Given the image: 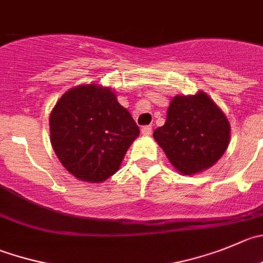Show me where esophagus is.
Returning <instances> with one entry per match:
<instances>
[{
    "label": "esophagus",
    "instance_id": "34e87169",
    "mask_svg": "<svg viewBox=\"0 0 263 263\" xmlns=\"http://www.w3.org/2000/svg\"><path fill=\"white\" fill-rule=\"evenodd\" d=\"M141 132H142V134H143V136H146V137L151 136V133H152V126H149V125H146V126L142 127Z\"/></svg>",
    "mask_w": 263,
    "mask_h": 263
}]
</instances>
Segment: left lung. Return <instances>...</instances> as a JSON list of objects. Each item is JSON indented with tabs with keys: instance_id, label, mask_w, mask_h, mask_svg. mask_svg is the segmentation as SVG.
Returning <instances> with one entry per match:
<instances>
[{
	"instance_id": "1",
	"label": "left lung",
	"mask_w": 263,
	"mask_h": 263,
	"mask_svg": "<svg viewBox=\"0 0 263 263\" xmlns=\"http://www.w3.org/2000/svg\"><path fill=\"white\" fill-rule=\"evenodd\" d=\"M155 141L181 173L191 176L216 164L230 141V124L205 92L177 96L166 121L154 132Z\"/></svg>"
}]
</instances>
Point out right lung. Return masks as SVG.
<instances>
[{
    "label": "right lung",
    "mask_w": 263,
    "mask_h": 263,
    "mask_svg": "<svg viewBox=\"0 0 263 263\" xmlns=\"http://www.w3.org/2000/svg\"><path fill=\"white\" fill-rule=\"evenodd\" d=\"M138 136V125L114 92L94 84L68 90L50 115L52 148L81 181L114 176Z\"/></svg>",
    "instance_id": "add662e5"
}]
</instances>
